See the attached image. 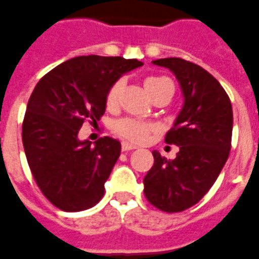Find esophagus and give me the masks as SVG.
<instances>
[{"mask_svg": "<svg viewBox=\"0 0 259 259\" xmlns=\"http://www.w3.org/2000/svg\"><path fill=\"white\" fill-rule=\"evenodd\" d=\"M135 148H137L135 145H131V143H127V142H122L121 145L122 152H128V150H132V149H135Z\"/></svg>", "mask_w": 259, "mask_h": 259, "instance_id": "1", "label": "esophagus"}]
</instances>
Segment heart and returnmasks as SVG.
I'll return each mask as SVG.
<instances>
[{
  "mask_svg": "<svg viewBox=\"0 0 259 259\" xmlns=\"http://www.w3.org/2000/svg\"><path fill=\"white\" fill-rule=\"evenodd\" d=\"M171 81L165 77H149L146 80L143 81V88L146 91V94L152 96L158 92L160 90H163L165 85H169ZM122 81H117L114 82L111 88L107 92L106 103L109 107L116 106L117 101H118V96L121 94L122 91ZM153 131L152 124H148V122L137 121V120H132V118H122V120H118V121L114 124V132H116L118 137H121L122 139L125 141H130V142L141 143L145 142L148 139L149 134Z\"/></svg>",
  "mask_w": 259,
  "mask_h": 259,
  "instance_id": "heart-1",
  "label": "heart"
}]
</instances>
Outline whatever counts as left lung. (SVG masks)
I'll return each instance as SVG.
<instances>
[{
	"mask_svg": "<svg viewBox=\"0 0 259 259\" xmlns=\"http://www.w3.org/2000/svg\"><path fill=\"white\" fill-rule=\"evenodd\" d=\"M178 80L184 105L165 135L177 145L174 160L153 150L154 164L143 179L145 196L165 212L189 208L203 199L229 157L233 128L232 103L207 70L181 58L153 60Z\"/></svg>",
	"mask_w": 259,
	"mask_h": 259,
	"instance_id": "obj_1",
	"label": "left lung"
}]
</instances>
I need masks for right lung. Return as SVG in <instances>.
Masks as SVG:
<instances>
[{"instance_id": "right-lung-1", "label": "right lung", "mask_w": 259, "mask_h": 259, "mask_svg": "<svg viewBox=\"0 0 259 259\" xmlns=\"http://www.w3.org/2000/svg\"><path fill=\"white\" fill-rule=\"evenodd\" d=\"M143 63L121 56H77L45 74L30 96L22 127L27 163L41 192L66 212L95 205L105 193L121 143L105 137L91 145L78 131L106 110L111 85Z\"/></svg>"}]
</instances>
